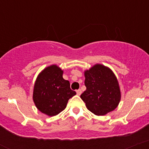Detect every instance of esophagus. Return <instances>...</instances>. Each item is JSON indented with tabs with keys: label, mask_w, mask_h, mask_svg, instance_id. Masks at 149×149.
Segmentation results:
<instances>
[{
	"label": "esophagus",
	"mask_w": 149,
	"mask_h": 149,
	"mask_svg": "<svg viewBox=\"0 0 149 149\" xmlns=\"http://www.w3.org/2000/svg\"><path fill=\"white\" fill-rule=\"evenodd\" d=\"M77 94V95H80L81 94H82V91H81V90H77L76 91Z\"/></svg>",
	"instance_id": "1"
}]
</instances>
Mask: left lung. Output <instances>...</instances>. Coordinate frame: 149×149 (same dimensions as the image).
Returning <instances> with one entry per match:
<instances>
[{
  "label": "left lung",
  "instance_id": "obj_1",
  "mask_svg": "<svg viewBox=\"0 0 149 149\" xmlns=\"http://www.w3.org/2000/svg\"><path fill=\"white\" fill-rule=\"evenodd\" d=\"M86 90L80 95L87 108L96 116H104L117 108L120 90L111 70L97 64L85 72Z\"/></svg>",
  "mask_w": 149,
  "mask_h": 149
}]
</instances>
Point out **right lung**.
<instances>
[{
	"label": "right lung",
	"mask_w": 149,
	"mask_h": 149,
	"mask_svg": "<svg viewBox=\"0 0 149 149\" xmlns=\"http://www.w3.org/2000/svg\"><path fill=\"white\" fill-rule=\"evenodd\" d=\"M63 71L58 66L47 67L38 75L33 87V100L39 111L49 116H54L65 109L69 99L76 95L70 89Z\"/></svg>",
	"instance_id": "obj_1"
}]
</instances>
